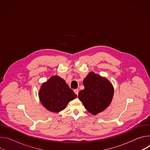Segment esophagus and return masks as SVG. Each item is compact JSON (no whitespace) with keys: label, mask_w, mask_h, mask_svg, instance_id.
<instances>
[{"label":"esophagus","mask_w":150,"mask_h":150,"mask_svg":"<svg viewBox=\"0 0 150 150\" xmlns=\"http://www.w3.org/2000/svg\"><path fill=\"white\" fill-rule=\"evenodd\" d=\"M74 93L78 96V93H79V90H78V89H75V90H74Z\"/></svg>","instance_id":"34e87169"}]
</instances>
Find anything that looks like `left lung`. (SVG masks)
<instances>
[{
  "instance_id": "obj_1",
  "label": "left lung",
  "mask_w": 150,
  "mask_h": 150,
  "mask_svg": "<svg viewBox=\"0 0 150 150\" xmlns=\"http://www.w3.org/2000/svg\"><path fill=\"white\" fill-rule=\"evenodd\" d=\"M83 84L84 89L79 91L78 97L88 112L96 115L108 108L113 97L114 87L108 79L90 72Z\"/></svg>"
}]
</instances>
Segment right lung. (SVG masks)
Returning a JSON list of instances; mask_svg holds the SVG:
<instances>
[{
	"label": "right lung",
	"mask_w": 150,
	"mask_h": 150,
	"mask_svg": "<svg viewBox=\"0 0 150 150\" xmlns=\"http://www.w3.org/2000/svg\"><path fill=\"white\" fill-rule=\"evenodd\" d=\"M38 97L41 104L46 109L52 112L58 113L65 109L68 103L76 98L77 96L65 80L54 75L42 83Z\"/></svg>",
	"instance_id": "right-lung-1"
}]
</instances>
